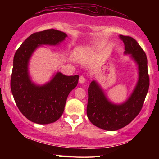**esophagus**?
<instances>
[{
  "mask_svg": "<svg viewBox=\"0 0 159 159\" xmlns=\"http://www.w3.org/2000/svg\"><path fill=\"white\" fill-rule=\"evenodd\" d=\"M85 82V78L84 77H82V76H80V78H79V82L80 84H83L84 82Z\"/></svg>",
  "mask_w": 159,
  "mask_h": 159,
  "instance_id": "obj_1",
  "label": "esophagus"
}]
</instances>
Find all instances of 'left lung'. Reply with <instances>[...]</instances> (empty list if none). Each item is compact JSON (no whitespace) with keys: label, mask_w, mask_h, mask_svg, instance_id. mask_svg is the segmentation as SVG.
<instances>
[{"label":"left lung","mask_w":159,"mask_h":159,"mask_svg":"<svg viewBox=\"0 0 159 159\" xmlns=\"http://www.w3.org/2000/svg\"><path fill=\"white\" fill-rule=\"evenodd\" d=\"M125 43V55L135 63L138 67V81L125 101L115 103L108 98L105 90L96 80L88 88L87 115L90 122L106 131H116L129 124L140 113L149 88L148 60L145 52L129 36L119 35Z\"/></svg>","instance_id":"obj_1"}]
</instances>
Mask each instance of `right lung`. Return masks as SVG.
<instances>
[{"instance_id": "right-lung-1", "label": "right lung", "mask_w": 159, "mask_h": 159, "mask_svg": "<svg viewBox=\"0 0 159 159\" xmlns=\"http://www.w3.org/2000/svg\"><path fill=\"white\" fill-rule=\"evenodd\" d=\"M67 34L54 29L32 34L19 48L14 57L11 89L17 107L32 122L48 125L61 116L69 93L77 85L79 76H67L60 71L39 84L32 80L30 61L38 48L59 45Z\"/></svg>"}]
</instances>
